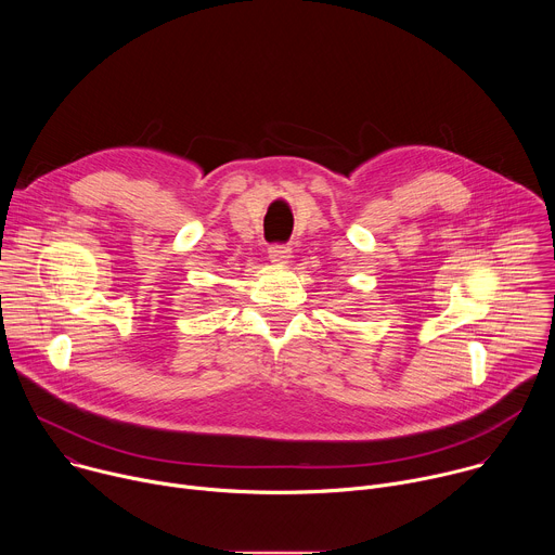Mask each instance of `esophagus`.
Masks as SVG:
<instances>
[{"label":"esophagus","mask_w":555,"mask_h":555,"mask_svg":"<svg viewBox=\"0 0 555 555\" xmlns=\"http://www.w3.org/2000/svg\"><path fill=\"white\" fill-rule=\"evenodd\" d=\"M268 257L274 266H285L292 257V248L289 246H283V244H276V246H270L268 250Z\"/></svg>","instance_id":"obj_1"}]
</instances>
